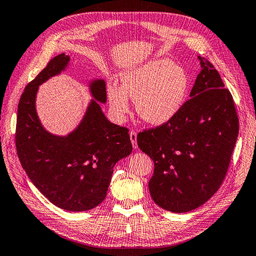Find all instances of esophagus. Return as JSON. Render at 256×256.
Listing matches in <instances>:
<instances>
[{"label": "esophagus", "mask_w": 256, "mask_h": 256, "mask_svg": "<svg viewBox=\"0 0 256 256\" xmlns=\"http://www.w3.org/2000/svg\"><path fill=\"white\" fill-rule=\"evenodd\" d=\"M136 132L135 131H131L130 132V138H131V142L134 148H138V142H136Z\"/></svg>", "instance_id": "34e87169"}]
</instances>
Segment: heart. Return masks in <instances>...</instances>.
I'll list each match as a JSON object with an SVG mask.
<instances>
[{
  "mask_svg": "<svg viewBox=\"0 0 256 256\" xmlns=\"http://www.w3.org/2000/svg\"><path fill=\"white\" fill-rule=\"evenodd\" d=\"M191 91V78L170 60H152L120 74V88H108V98L118 116L128 112V98L144 122L163 125L181 112Z\"/></svg>",
  "mask_w": 256,
  "mask_h": 256,
  "instance_id": "obj_1",
  "label": "heart"
}]
</instances>
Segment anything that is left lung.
I'll list each match as a JSON object with an SVG mask.
<instances>
[{
    "label": "left lung",
    "mask_w": 256,
    "mask_h": 256,
    "mask_svg": "<svg viewBox=\"0 0 256 256\" xmlns=\"http://www.w3.org/2000/svg\"><path fill=\"white\" fill-rule=\"evenodd\" d=\"M202 71L176 116L136 136L154 162L150 194L158 206L184 213L201 206L221 186L238 135L232 94L218 72L198 56Z\"/></svg>",
    "instance_id": "1"
}]
</instances>
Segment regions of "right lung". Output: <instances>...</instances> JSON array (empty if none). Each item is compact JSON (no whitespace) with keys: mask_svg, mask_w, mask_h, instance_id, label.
<instances>
[{"mask_svg":"<svg viewBox=\"0 0 256 256\" xmlns=\"http://www.w3.org/2000/svg\"><path fill=\"white\" fill-rule=\"evenodd\" d=\"M70 61L58 55L21 95L18 105L15 145L22 168L45 198L70 212L91 210L106 196L113 168L132 152L128 130L111 123L92 100L78 128L68 136L45 131L35 111L38 85L58 74ZM91 93L106 102L103 80L91 83Z\"/></svg>","mask_w":256,"mask_h":256,"instance_id":"obj_1","label":"right lung"}]
</instances>
